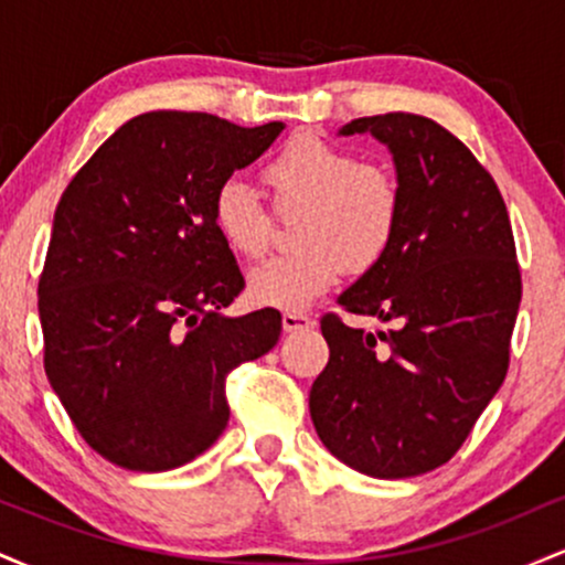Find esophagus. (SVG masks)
<instances>
[{"label": "esophagus", "mask_w": 565, "mask_h": 565, "mask_svg": "<svg viewBox=\"0 0 565 565\" xmlns=\"http://www.w3.org/2000/svg\"><path fill=\"white\" fill-rule=\"evenodd\" d=\"M313 323H316L313 319H308V316H302V313H284L281 316L284 332H302V329H310Z\"/></svg>", "instance_id": "obj_1"}]
</instances>
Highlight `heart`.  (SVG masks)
Wrapping results in <instances>:
<instances>
[{"instance_id": "1", "label": "heart", "mask_w": 565, "mask_h": 565, "mask_svg": "<svg viewBox=\"0 0 565 565\" xmlns=\"http://www.w3.org/2000/svg\"><path fill=\"white\" fill-rule=\"evenodd\" d=\"M265 183L281 215L302 212L297 252L257 265L249 274L252 302L300 313L329 295L340 278L377 268L401 223V188L393 174L364 164L348 148L319 135H295L265 167ZM212 223L233 255L257 260L274 236V220L257 193L238 178L217 185Z\"/></svg>"}]
</instances>
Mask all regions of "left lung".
<instances>
[{"mask_svg": "<svg viewBox=\"0 0 565 565\" xmlns=\"http://www.w3.org/2000/svg\"><path fill=\"white\" fill-rule=\"evenodd\" d=\"M391 151L401 223L391 252L337 302L387 332L323 316L329 364L310 387L321 444L372 478H412L457 454L504 382L521 270L502 193L449 129L417 114L353 119Z\"/></svg>", "mask_w": 565, "mask_h": 565, "instance_id": "obj_1", "label": "left lung"}]
</instances>
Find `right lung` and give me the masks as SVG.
I'll return each instance as SVG.
<instances>
[{
    "instance_id": "right-lung-1",
    "label": "right lung",
    "mask_w": 565,
    "mask_h": 565,
    "mask_svg": "<svg viewBox=\"0 0 565 565\" xmlns=\"http://www.w3.org/2000/svg\"><path fill=\"white\" fill-rule=\"evenodd\" d=\"M281 132L284 121L140 114L57 201L39 278L44 372L108 462L164 472L196 459L228 425L231 369L278 342V310L223 313L244 276L212 223V196Z\"/></svg>"
}]
</instances>
